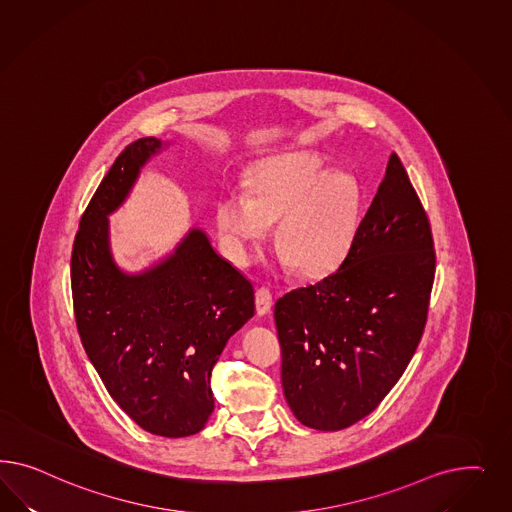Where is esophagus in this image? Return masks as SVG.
Wrapping results in <instances>:
<instances>
[{
    "mask_svg": "<svg viewBox=\"0 0 512 512\" xmlns=\"http://www.w3.org/2000/svg\"><path fill=\"white\" fill-rule=\"evenodd\" d=\"M272 293L266 287H259L255 293V308H257V315H268L272 310Z\"/></svg>",
    "mask_w": 512,
    "mask_h": 512,
    "instance_id": "34e87169",
    "label": "esophagus"
}]
</instances>
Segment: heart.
Masks as SVG:
<instances>
[{
	"instance_id": "obj_1",
	"label": "heart",
	"mask_w": 512,
	"mask_h": 512,
	"mask_svg": "<svg viewBox=\"0 0 512 512\" xmlns=\"http://www.w3.org/2000/svg\"><path fill=\"white\" fill-rule=\"evenodd\" d=\"M358 204L360 187L353 174L330 172L323 154L291 152L255 169L251 195L229 187L217 201L216 223L234 259L246 261L279 219L283 259L306 276H323L351 249Z\"/></svg>"
}]
</instances>
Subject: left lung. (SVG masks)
Masks as SVG:
<instances>
[{
    "mask_svg": "<svg viewBox=\"0 0 512 512\" xmlns=\"http://www.w3.org/2000/svg\"><path fill=\"white\" fill-rule=\"evenodd\" d=\"M434 274L428 217L392 154L340 268L276 302L281 385L296 419L338 432L383 402L417 351Z\"/></svg>",
    "mask_w": 512,
    "mask_h": 512,
    "instance_id": "obj_1",
    "label": "left lung"
}]
</instances>
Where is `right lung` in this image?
Returning a JSON list of instances; mask_svg holds the SVG:
<instances>
[{
  "instance_id": "obj_1",
  "label": "right lung",
  "mask_w": 512,
  "mask_h": 512,
  "mask_svg": "<svg viewBox=\"0 0 512 512\" xmlns=\"http://www.w3.org/2000/svg\"><path fill=\"white\" fill-rule=\"evenodd\" d=\"M163 146L155 137L129 144L93 193L73 244L71 287L80 340L112 400L150 434L187 437L214 411L212 368L253 317L255 293L202 229L142 272L114 261L109 216Z\"/></svg>"
}]
</instances>
